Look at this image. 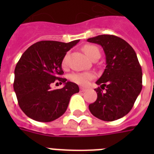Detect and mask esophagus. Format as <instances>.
<instances>
[{
	"instance_id": "obj_1",
	"label": "esophagus",
	"mask_w": 154,
	"mask_h": 154,
	"mask_svg": "<svg viewBox=\"0 0 154 154\" xmlns=\"http://www.w3.org/2000/svg\"><path fill=\"white\" fill-rule=\"evenodd\" d=\"M80 91L81 92L86 91V89H85V88H83V87H81V88H80Z\"/></svg>"
}]
</instances>
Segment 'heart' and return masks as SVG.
Returning <instances> with one entry per match:
<instances>
[{"mask_svg":"<svg viewBox=\"0 0 154 154\" xmlns=\"http://www.w3.org/2000/svg\"><path fill=\"white\" fill-rule=\"evenodd\" d=\"M83 51L86 54L87 57H89L91 59L97 53H100L97 47L91 45H86L83 47ZM62 65L65 67L67 65V56H65L62 61ZM95 75L91 72H75L70 76L71 81L80 85H86L90 80L94 78Z\"/></svg>","mask_w":154,"mask_h":154,"instance_id":"1","label":"heart"}]
</instances>
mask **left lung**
<instances>
[{"label":"left lung","mask_w":154,"mask_h":154,"mask_svg":"<svg viewBox=\"0 0 154 154\" xmlns=\"http://www.w3.org/2000/svg\"><path fill=\"white\" fill-rule=\"evenodd\" d=\"M87 42L101 45L106 60L105 71L96 82L100 85L95 89L97 98L89 105V111L105 122L122 118L132 109L142 89L136 53L129 43L113 35H99Z\"/></svg>","instance_id":"obj_1"}]
</instances>
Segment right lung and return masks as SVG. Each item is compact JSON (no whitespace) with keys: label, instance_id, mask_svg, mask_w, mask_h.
<instances>
[{"label":"right lung","instance_id":"add662e5","mask_svg":"<svg viewBox=\"0 0 154 154\" xmlns=\"http://www.w3.org/2000/svg\"><path fill=\"white\" fill-rule=\"evenodd\" d=\"M78 42L42 41L28 48L20 57L14 71L13 89L18 105L28 117L49 122L65 113L70 97L79 92V87L60 77L64 73L61 63L66 53ZM57 79L65 86L52 90L51 85Z\"/></svg>","mask_w":154,"mask_h":154}]
</instances>
